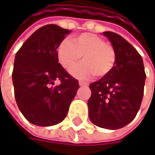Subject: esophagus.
<instances>
[{
	"instance_id": "esophagus-1",
	"label": "esophagus",
	"mask_w": 155,
	"mask_h": 155,
	"mask_svg": "<svg viewBox=\"0 0 155 155\" xmlns=\"http://www.w3.org/2000/svg\"><path fill=\"white\" fill-rule=\"evenodd\" d=\"M79 85H80V86H88L89 84H88L87 82H83V81H80V82H79Z\"/></svg>"
}]
</instances>
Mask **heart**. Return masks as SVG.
Segmentation results:
<instances>
[{"label":"heart","instance_id":"heart-1","mask_svg":"<svg viewBox=\"0 0 155 155\" xmlns=\"http://www.w3.org/2000/svg\"><path fill=\"white\" fill-rule=\"evenodd\" d=\"M81 55L83 63L71 71L74 77L81 80L108 75L117 58L114 47L92 33H82L73 41L64 39L57 47V59L67 71L77 64Z\"/></svg>","mask_w":155,"mask_h":155}]
</instances>
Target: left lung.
Instances as JSON below:
<instances>
[{"label":"left lung","mask_w":155,"mask_h":155,"mask_svg":"<svg viewBox=\"0 0 155 155\" xmlns=\"http://www.w3.org/2000/svg\"><path fill=\"white\" fill-rule=\"evenodd\" d=\"M116 50L111 73L90 84L89 117L97 127L119 129L129 124L139 110L145 81L142 56L130 43L117 33L103 32Z\"/></svg>","instance_id":"8db88e82"}]
</instances>
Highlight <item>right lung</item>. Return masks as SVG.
I'll return each mask as SVG.
<instances>
[{
    "label": "right lung",
    "instance_id": "right-lung-1",
    "mask_svg": "<svg viewBox=\"0 0 155 155\" xmlns=\"http://www.w3.org/2000/svg\"><path fill=\"white\" fill-rule=\"evenodd\" d=\"M71 31L54 24L35 31L18 49L12 72L17 105L30 123L50 127L62 122L76 95L78 80L58 63L57 47ZM55 79L60 84L53 86Z\"/></svg>",
    "mask_w": 155,
    "mask_h": 155
}]
</instances>
